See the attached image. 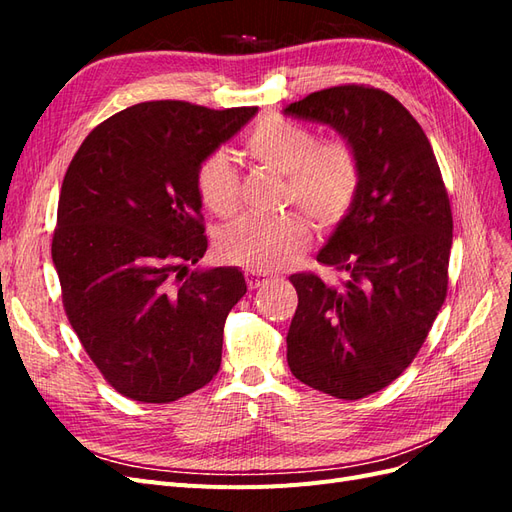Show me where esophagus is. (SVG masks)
<instances>
[{
	"mask_svg": "<svg viewBox=\"0 0 512 512\" xmlns=\"http://www.w3.org/2000/svg\"><path fill=\"white\" fill-rule=\"evenodd\" d=\"M245 282H247V286H250L252 290H256V288H260V286H265V284L269 282V277H267L265 273L247 271V273H245Z\"/></svg>",
	"mask_w": 512,
	"mask_h": 512,
	"instance_id": "obj_1",
	"label": "esophagus"
}]
</instances>
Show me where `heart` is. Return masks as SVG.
Wrapping results in <instances>:
<instances>
[{
    "mask_svg": "<svg viewBox=\"0 0 512 512\" xmlns=\"http://www.w3.org/2000/svg\"><path fill=\"white\" fill-rule=\"evenodd\" d=\"M243 151L260 168L286 177V203H297L320 228H335L352 211L361 190V160L344 138L318 141L314 130L284 117H267L245 136ZM194 188L200 205L232 218L241 205V181L222 151L198 162ZM312 243V224L299 211L275 220L241 218L218 235L224 260L252 271L294 265Z\"/></svg>",
    "mask_w": 512,
    "mask_h": 512,
    "instance_id": "b5f03b06",
    "label": "heart"
}]
</instances>
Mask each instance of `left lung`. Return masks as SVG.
<instances>
[{
  "mask_svg": "<svg viewBox=\"0 0 512 512\" xmlns=\"http://www.w3.org/2000/svg\"><path fill=\"white\" fill-rule=\"evenodd\" d=\"M327 123L356 149L361 190L318 262L346 275H290L299 305L286 337L292 376L361 399L414 361L446 299L451 200L429 138L408 108L369 85H337L286 106Z\"/></svg>",
  "mask_w": 512,
  "mask_h": 512,
  "instance_id": "8db88e82",
  "label": "left lung"
}]
</instances>
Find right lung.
Wrapping results in <instances>:
<instances>
[{
    "instance_id": "add662e5",
    "label": "right lung",
    "mask_w": 512,
    "mask_h": 512,
    "mask_svg": "<svg viewBox=\"0 0 512 512\" xmlns=\"http://www.w3.org/2000/svg\"><path fill=\"white\" fill-rule=\"evenodd\" d=\"M256 111L134 104L91 130L66 170L51 243L61 301L123 397L168 404L218 374L247 286L237 267L188 269L207 252L194 170Z\"/></svg>"
}]
</instances>
